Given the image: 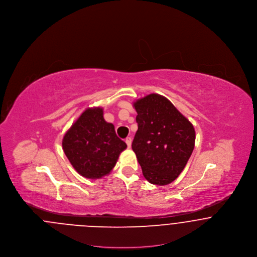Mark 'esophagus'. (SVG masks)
Masks as SVG:
<instances>
[{"mask_svg":"<svg viewBox=\"0 0 257 257\" xmlns=\"http://www.w3.org/2000/svg\"><path fill=\"white\" fill-rule=\"evenodd\" d=\"M125 143H126L128 148H130L131 145H132V139H131V138H127V139L125 140Z\"/></svg>","mask_w":257,"mask_h":257,"instance_id":"1","label":"esophagus"}]
</instances>
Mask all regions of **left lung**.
Returning a JSON list of instances; mask_svg holds the SVG:
<instances>
[{"label":"left lung","mask_w":257,"mask_h":257,"mask_svg":"<svg viewBox=\"0 0 257 257\" xmlns=\"http://www.w3.org/2000/svg\"><path fill=\"white\" fill-rule=\"evenodd\" d=\"M138 131L132 143L149 183L173 182L190 159L196 142L193 124L169 99L151 93L134 103Z\"/></svg>","instance_id":"8db88e82"}]
</instances>
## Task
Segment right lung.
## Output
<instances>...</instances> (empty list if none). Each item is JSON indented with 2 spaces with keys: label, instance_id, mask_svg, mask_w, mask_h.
<instances>
[{
  "label": "right lung",
  "instance_id": "right-lung-1",
  "mask_svg": "<svg viewBox=\"0 0 257 257\" xmlns=\"http://www.w3.org/2000/svg\"><path fill=\"white\" fill-rule=\"evenodd\" d=\"M127 145L103 117V109L88 108L62 139V149L76 171L89 179L109 174Z\"/></svg>",
  "mask_w": 257,
  "mask_h": 257
}]
</instances>
